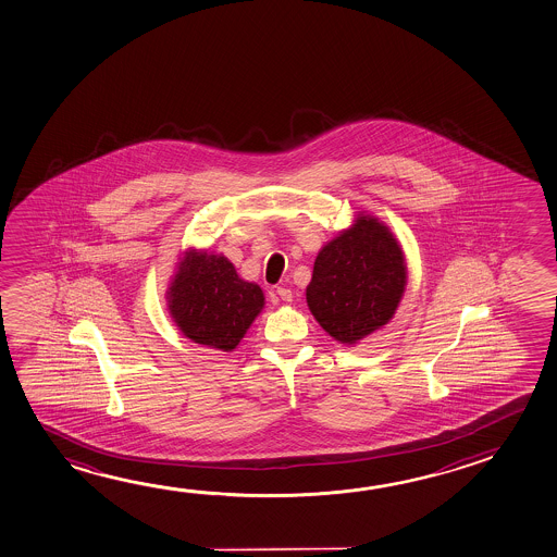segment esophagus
Returning a JSON list of instances; mask_svg holds the SVG:
<instances>
[{
    "label": "esophagus",
    "instance_id": "esophagus-1",
    "mask_svg": "<svg viewBox=\"0 0 557 557\" xmlns=\"http://www.w3.org/2000/svg\"><path fill=\"white\" fill-rule=\"evenodd\" d=\"M276 294L281 296V300H284V302H293V290H290V288L278 286V288H276Z\"/></svg>",
    "mask_w": 557,
    "mask_h": 557
}]
</instances>
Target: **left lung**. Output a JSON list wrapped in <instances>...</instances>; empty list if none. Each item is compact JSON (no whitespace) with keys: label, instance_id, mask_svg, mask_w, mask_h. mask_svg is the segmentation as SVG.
Here are the masks:
<instances>
[{"label":"left lung","instance_id":"1","mask_svg":"<svg viewBox=\"0 0 557 557\" xmlns=\"http://www.w3.org/2000/svg\"><path fill=\"white\" fill-rule=\"evenodd\" d=\"M407 286L404 249L392 230L359 212L321 247L306 288L311 315L343 345H357L394 318Z\"/></svg>","mask_w":557,"mask_h":557}]
</instances>
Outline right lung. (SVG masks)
<instances>
[{
  "label": "right lung",
  "mask_w": 557,
  "mask_h": 557,
  "mask_svg": "<svg viewBox=\"0 0 557 557\" xmlns=\"http://www.w3.org/2000/svg\"><path fill=\"white\" fill-rule=\"evenodd\" d=\"M171 320L185 337L210 349H236L264 308L261 286L247 283L222 253L187 249L165 293Z\"/></svg>",
  "instance_id": "obj_1"
}]
</instances>
